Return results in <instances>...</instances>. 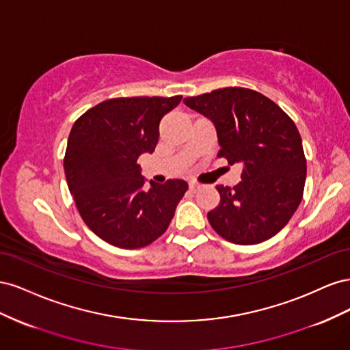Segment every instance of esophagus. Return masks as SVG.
<instances>
[{
  "label": "esophagus",
  "mask_w": 350,
  "mask_h": 350,
  "mask_svg": "<svg viewBox=\"0 0 350 350\" xmlns=\"http://www.w3.org/2000/svg\"><path fill=\"white\" fill-rule=\"evenodd\" d=\"M198 188H200V184H197V183H189V189H191V191H197Z\"/></svg>",
  "instance_id": "34e87169"
}]
</instances>
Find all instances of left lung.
<instances>
[{
	"label": "left lung",
	"mask_w": 350,
	"mask_h": 350,
	"mask_svg": "<svg viewBox=\"0 0 350 350\" xmlns=\"http://www.w3.org/2000/svg\"><path fill=\"white\" fill-rule=\"evenodd\" d=\"M184 103L213 122L217 156L242 165L241 183L216 187L220 201L207 213L211 228L239 245L270 239L304 194L306 161L296 125L273 100L243 88L217 89Z\"/></svg>",
	"instance_id": "1"
}]
</instances>
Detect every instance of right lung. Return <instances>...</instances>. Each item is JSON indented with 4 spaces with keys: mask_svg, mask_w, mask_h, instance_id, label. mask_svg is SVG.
Wrapping results in <instances>:
<instances>
[{
    "mask_svg": "<svg viewBox=\"0 0 350 350\" xmlns=\"http://www.w3.org/2000/svg\"><path fill=\"white\" fill-rule=\"evenodd\" d=\"M183 96L105 100L74 122L64 157L71 196L84 224L105 242L135 250L165 234L188 189L184 179L144 188L143 153H153L159 122Z\"/></svg>",
    "mask_w": 350,
    "mask_h": 350,
    "instance_id": "obj_1",
    "label": "right lung"
}]
</instances>
